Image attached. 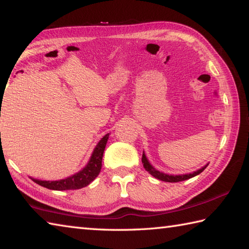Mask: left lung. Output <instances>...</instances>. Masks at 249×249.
Wrapping results in <instances>:
<instances>
[{
    "label": "left lung",
    "instance_id": "obj_1",
    "mask_svg": "<svg viewBox=\"0 0 249 249\" xmlns=\"http://www.w3.org/2000/svg\"><path fill=\"white\" fill-rule=\"evenodd\" d=\"M142 165H144L145 169L149 172V174L155 177V178H157L161 181H166V182H179V181H184V180H188L192 178V177H196L199 174H201L202 171H203L208 165L204 166L203 168H201L200 170L192 172V174H189V175H181V176H169V175H166V174H162V172H159L158 170H156L155 168L150 165L148 162V160H147L145 154H142Z\"/></svg>",
    "mask_w": 249,
    "mask_h": 249
}]
</instances>
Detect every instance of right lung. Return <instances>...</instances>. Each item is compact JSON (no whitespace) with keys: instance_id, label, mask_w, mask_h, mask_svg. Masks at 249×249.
I'll return each instance as SVG.
<instances>
[{"instance_id":"obj_1","label":"right lung","mask_w":249,"mask_h":249,"mask_svg":"<svg viewBox=\"0 0 249 249\" xmlns=\"http://www.w3.org/2000/svg\"><path fill=\"white\" fill-rule=\"evenodd\" d=\"M1 135V133H0ZM108 140V134L99 142V144L96 145L93 154L91 156L90 161L88 162L87 167L82 169L77 175H73L72 177L64 179V180H58V181H41L38 179L31 178L34 182L37 184L45 187L50 190H77V189H81L83 187H87L88 184H90L96 177L99 176L101 171V167H102V158L103 153L107 146V142Z\"/></svg>"}]
</instances>
